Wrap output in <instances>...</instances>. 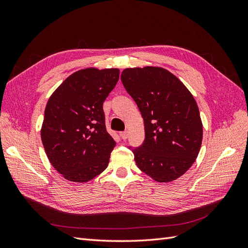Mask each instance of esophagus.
I'll return each mask as SVG.
<instances>
[{
  "mask_svg": "<svg viewBox=\"0 0 248 248\" xmlns=\"http://www.w3.org/2000/svg\"><path fill=\"white\" fill-rule=\"evenodd\" d=\"M120 137H121V139L123 140H127V138H128V132H127V131L120 132Z\"/></svg>",
  "mask_w": 248,
  "mask_h": 248,
  "instance_id": "esophagus-1",
  "label": "esophagus"
}]
</instances>
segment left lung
Listing matches in <instances>:
<instances>
[{
	"mask_svg": "<svg viewBox=\"0 0 248 248\" xmlns=\"http://www.w3.org/2000/svg\"><path fill=\"white\" fill-rule=\"evenodd\" d=\"M121 80L144 119V142L129 147L138 168L157 182L174 181L189 170L201 149L202 124L196 100L161 67L126 68Z\"/></svg>",
	"mask_w": 248,
	"mask_h": 248,
	"instance_id": "obj_1",
	"label": "left lung"
}]
</instances>
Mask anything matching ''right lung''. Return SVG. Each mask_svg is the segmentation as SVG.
<instances>
[{
    "label": "right lung",
    "mask_w": 248,
    "mask_h": 248,
    "mask_svg": "<svg viewBox=\"0 0 248 248\" xmlns=\"http://www.w3.org/2000/svg\"><path fill=\"white\" fill-rule=\"evenodd\" d=\"M119 74L117 68L81 69L49 97L42 144L51 166L68 181L88 182L108 166L116 141L107 131L102 106Z\"/></svg>",
    "instance_id": "add662e5"
}]
</instances>
